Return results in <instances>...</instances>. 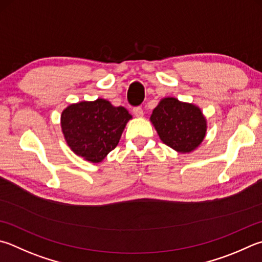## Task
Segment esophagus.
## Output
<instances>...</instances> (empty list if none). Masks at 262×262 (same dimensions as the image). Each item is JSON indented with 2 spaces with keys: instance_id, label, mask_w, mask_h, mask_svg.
Returning a JSON list of instances; mask_svg holds the SVG:
<instances>
[{
  "instance_id": "1",
  "label": "esophagus",
  "mask_w": 262,
  "mask_h": 262,
  "mask_svg": "<svg viewBox=\"0 0 262 262\" xmlns=\"http://www.w3.org/2000/svg\"><path fill=\"white\" fill-rule=\"evenodd\" d=\"M133 113H134V116L136 118L143 117V110H142V107H140V106H136V107L133 108Z\"/></svg>"
}]
</instances>
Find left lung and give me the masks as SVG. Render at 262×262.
I'll list each match as a JSON object with an SVG mask.
<instances>
[{
    "label": "left lung",
    "mask_w": 262,
    "mask_h": 262,
    "mask_svg": "<svg viewBox=\"0 0 262 262\" xmlns=\"http://www.w3.org/2000/svg\"><path fill=\"white\" fill-rule=\"evenodd\" d=\"M160 140L180 154L193 151L206 135L207 122L198 106L166 97L150 117Z\"/></svg>",
    "instance_id": "1"
}]
</instances>
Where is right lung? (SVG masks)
I'll return each mask as SVG.
<instances>
[{
	"instance_id": "right-lung-1",
	"label": "right lung",
	"mask_w": 262,
	"mask_h": 262,
	"mask_svg": "<svg viewBox=\"0 0 262 262\" xmlns=\"http://www.w3.org/2000/svg\"><path fill=\"white\" fill-rule=\"evenodd\" d=\"M132 119L123 106L104 98L71 104L61 112L60 125L66 143L75 155L101 163L118 145L126 123Z\"/></svg>"
}]
</instances>
